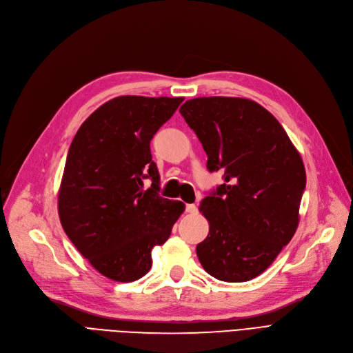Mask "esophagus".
Instances as JSON below:
<instances>
[{
	"label": "esophagus",
	"instance_id": "34e87169",
	"mask_svg": "<svg viewBox=\"0 0 353 353\" xmlns=\"http://www.w3.org/2000/svg\"><path fill=\"white\" fill-rule=\"evenodd\" d=\"M186 212L190 214H196L197 213V206L196 205H186Z\"/></svg>",
	"mask_w": 353,
	"mask_h": 353
}]
</instances>
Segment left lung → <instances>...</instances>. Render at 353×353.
I'll return each instance as SVG.
<instances>
[{"label": "left lung", "mask_w": 353, "mask_h": 353, "mask_svg": "<svg viewBox=\"0 0 353 353\" xmlns=\"http://www.w3.org/2000/svg\"><path fill=\"white\" fill-rule=\"evenodd\" d=\"M180 114L225 183L203 199L209 234L196 253L210 276L248 282L263 273L299 226L306 172L298 148L273 114L240 97H197Z\"/></svg>", "instance_id": "obj_1"}]
</instances>
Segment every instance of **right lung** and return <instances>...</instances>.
<instances>
[{
	"label": "right lung",
	"instance_id": "add662e5",
	"mask_svg": "<svg viewBox=\"0 0 353 353\" xmlns=\"http://www.w3.org/2000/svg\"><path fill=\"white\" fill-rule=\"evenodd\" d=\"M183 97L120 96L80 125L59 189L61 226L99 273L134 282L152 268V249L169 239L184 203L159 196L150 140ZM152 179L143 190L142 180Z\"/></svg>",
	"mask_w": 353,
	"mask_h": 353
}]
</instances>
